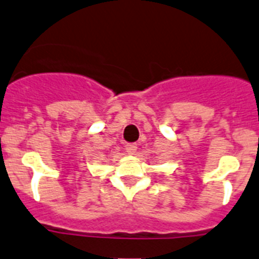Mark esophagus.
Masks as SVG:
<instances>
[{"mask_svg":"<svg viewBox=\"0 0 259 259\" xmlns=\"http://www.w3.org/2000/svg\"><path fill=\"white\" fill-rule=\"evenodd\" d=\"M137 150H138L137 144H127L126 145V152L129 153L130 155H134L135 153H137Z\"/></svg>","mask_w":259,"mask_h":259,"instance_id":"esophagus-1","label":"esophagus"}]
</instances>
